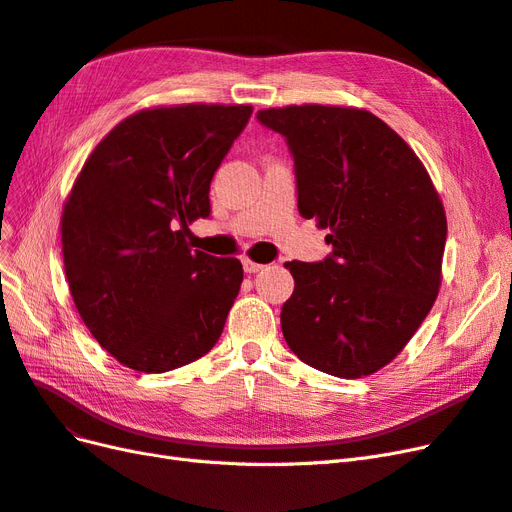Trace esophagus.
<instances>
[{
  "label": "esophagus",
  "mask_w": 512,
  "mask_h": 512,
  "mask_svg": "<svg viewBox=\"0 0 512 512\" xmlns=\"http://www.w3.org/2000/svg\"><path fill=\"white\" fill-rule=\"evenodd\" d=\"M241 262H243L245 273H258V271L265 269V265H260V262H254L252 258H243Z\"/></svg>",
  "instance_id": "esophagus-1"
}]
</instances>
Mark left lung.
Masks as SVG:
<instances>
[{"instance_id": "1", "label": "left lung", "mask_w": 512, "mask_h": 512, "mask_svg": "<svg viewBox=\"0 0 512 512\" xmlns=\"http://www.w3.org/2000/svg\"><path fill=\"white\" fill-rule=\"evenodd\" d=\"M294 160L299 213L327 228L333 252L286 262L288 348L337 378L391 363L438 297L446 215L425 166L395 130L348 106L258 111Z\"/></svg>"}]
</instances>
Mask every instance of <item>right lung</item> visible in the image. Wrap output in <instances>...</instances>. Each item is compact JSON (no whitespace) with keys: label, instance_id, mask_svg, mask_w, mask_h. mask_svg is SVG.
I'll list each match as a JSON object with an SVG mask.
<instances>
[{"label":"right lung","instance_id":"1","mask_svg":"<svg viewBox=\"0 0 512 512\" xmlns=\"http://www.w3.org/2000/svg\"><path fill=\"white\" fill-rule=\"evenodd\" d=\"M252 106L149 108L108 132L61 215L70 294L89 333L145 374L188 365L218 342L235 303L237 258L192 250L209 188Z\"/></svg>","mask_w":512,"mask_h":512}]
</instances>
